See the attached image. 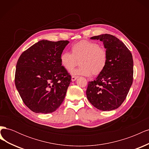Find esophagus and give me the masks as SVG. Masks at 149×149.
Returning a JSON list of instances; mask_svg holds the SVG:
<instances>
[{
    "instance_id": "obj_1",
    "label": "esophagus",
    "mask_w": 149,
    "mask_h": 149,
    "mask_svg": "<svg viewBox=\"0 0 149 149\" xmlns=\"http://www.w3.org/2000/svg\"><path fill=\"white\" fill-rule=\"evenodd\" d=\"M78 78V76H72V77H71V81H76V79H77Z\"/></svg>"
}]
</instances>
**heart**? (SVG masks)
<instances>
[{
    "label": "heart",
    "instance_id": "obj_1",
    "mask_svg": "<svg viewBox=\"0 0 149 149\" xmlns=\"http://www.w3.org/2000/svg\"><path fill=\"white\" fill-rule=\"evenodd\" d=\"M61 66L70 71L79 61L80 66L71 71L73 75L89 76L101 74L107 63V52L96 42L83 40L71 47V53L63 52L60 56Z\"/></svg>",
    "mask_w": 149,
    "mask_h": 149
}]
</instances>
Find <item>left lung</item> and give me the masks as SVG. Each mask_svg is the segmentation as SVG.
Masks as SVG:
<instances>
[{
  "label": "left lung",
  "mask_w": 149,
  "mask_h": 149,
  "mask_svg": "<svg viewBox=\"0 0 149 149\" xmlns=\"http://www.w3.org/2000/svg\"><path fill=\"white\" fill-rule=\"evenodd\" d=\"M107 52V63L97 78L88 83L86 96L97 109L109 111L118 108L124 101L133 81L132 55L124 43L109 34L94 36Z\"/></svg>",
  "instance_id": "8db88e82"
}]
</instances>
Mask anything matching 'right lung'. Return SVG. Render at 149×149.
<instances>
[{
    "label": "right lung",
    "instance_id": "1",
    "mask_svg": "<svg viewBox=\"0 0 149 149\" xmlns=\"http://www.w3.org/2000/svg\"><path fill=\"white\" fill-rule=\"evenodd\" d=\"M69 42L40 40L18 60L15 86L25 104L35 113H52L64 101L71 78L60 56Z\"/></svg>",
    "mask_w": 149,
    "mask_h": 149
}]
</instances>
